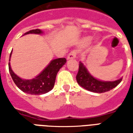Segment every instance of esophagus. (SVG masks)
<instances>
[{
	"label": "esophagus",
	"mask_w": 133,
	"mask_h": 133,
	"mask_svg": "<svg viewBox=\"0 0 133 133\" xmlns=\"http://www.w3.org/2000/svg\"><path fill=\"white\" fill-rule=\"evenodd\" d=\"M76 54H77V52L75 50H72L71 52H70L68 55V60H70V59H74L76 57Z\"/></svg>",
	"instance_id": "esophagus-1"
}]
</instances>
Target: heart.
<instances>
[{"label": "heart", "mask_w": 133, "mask_h": 133, "mask_svg": "<svg viewBox=\"0 0 133 133\" xmlns=\"http://www.w3.org/2000/svg\"><path fill=\"white\" fill-rule=\"evenodd\" d=\"M91 41H92V38L90 37V36H88V37L85 38L83 40V43L84 44H88Z\"/></svg>", "instance_id": "obj_1"}]
</instances>
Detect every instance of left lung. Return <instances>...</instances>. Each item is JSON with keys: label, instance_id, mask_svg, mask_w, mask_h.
Wrapping results in <instances>:
<instances>
[{"label": "left lung", "instance_id": "1", "mask_svg": "<svg viewBox=\"0 0 133 133\" xmlns=\"http://www.w3.org/2000/svg\"><path fill=\"white\" fill-rule=\"evenodd\" d=\"M122 79L123 78L115 81H99L90 74L83 64L81 62L79 63V69L76 75V80L78 83L87 90L98 93L107 92L117 86L122 81Z\"/></svg>", "mask_w": 133, "mask_h": 133}]
</instances>
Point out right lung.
<instances>
[{
    "label": "right lung",
    "mask_w": 133,
    "mask_h": 133,
    "mask_svg": "<svg viewBox=\"0 0 133 133\" xmlns=\"http://www.w3.org/2000/svg\"><path fill=\"white\" fill-rule=\"evenodd\" d=\"M29 33L41 34L43 31L40 29H35L29 30L25 33V35ZM11 54L12 51L10 54V58ZM65 63L66 59L65 58L54 59L38 76L31 80H24L19 78L12 70L10 63H8V68L13 82L19 89L30 95H42L49 92L53 88L57 73Z\"/></svg>",
    "instance_id": "right-lung-1"
}]
</instances>
